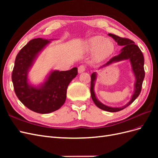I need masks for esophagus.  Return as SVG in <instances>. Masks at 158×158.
Masks as SVG:
<instances>
[{"mask_svg":"<svg viewBox=\"0 0 158 158\" xmlns=\"http://www.w3.org/2000/svg\"><path fill=\"white\" fill-rule=\"evenodd\" d=\"M78 70L79 74L84 73V72L85 70V65H80L78 69Z\"/></svg>","mask_w":158,"mask_h":158,"instance_id":"1","label":"esophagus"}]
</instances>
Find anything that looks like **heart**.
<instances>
[{
  "label": "heart",
  "mask_w": 158,
  "mask_h": 158,
  "mask_svg": "<svg viewBox=\"0 0 158 158\" xmlns=\"http://www.w3.org/2000/svg\"><path fill=\"white\" fill-rule=\"evenodd\" d=\"M102 37H95L91 39L88 47L89 51H94V56L97 60L106 58L111 53L113 49V44L109 39H104Z\"/></svg>",
  "instance_id": "heart-1"
}]
</instances>
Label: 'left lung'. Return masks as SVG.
Wrapping results in <instances>:
<instances>
[{
	"label": "left lung",
	"mask_w": 158,
	"mask_h": 158,
	"mask_svg": "<svg viewBox=\"0 0 158 158\" xmlns=\"http://www.w3.org/2000/svg\"><path fill=\"white\" fill-rule=\"evenodd\" d=\"M109 35L112 37L118 45L123 46V47L121 51L120 54L113 56L106 64L101 66V68L111 64L113 63H115V62L128 59L131 62L132 71L136 78V82L135 84V92H134V94L132 95L131 101L122 107H111L105 106L104 104L98 101L94 92V82L95 80H96V73H92V74L91 75L90 92L92 100L98 107L109 112H117L121 111V110L126 108L128 106H130L138 97V95H140L142 89L143 80H144L145 76V72L144 69V56H143L142 52L139 47L135 45V42L125 37H121L116 35L111 34V33H109Z\"/></svg>",
	"instance_id": "8db88e82"
}]
</instances>
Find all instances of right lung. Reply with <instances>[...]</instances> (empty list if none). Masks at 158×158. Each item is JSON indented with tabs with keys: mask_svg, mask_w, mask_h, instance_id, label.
I'll return each mask as SVG.
<instances>
[{
	"mask_svg": "<svg viewBox=\"0 0 158 158\" xmlns=\"http://www.w3.org/2000/svg\"><path fill=\"white\" fill-rule=\"evenodd\" d=\"M49 42L42 38L28 42L18 53L12 74L14 89L19 100L29 109L41 114L53 112L63 106L68 85L78 74L76 67L66 71L54 70L40 87L29 84L28 72L38 53Z\"/></svg>",
	"mask_w": 158,
	"mask_h": 158,
	"instance_id": "1",
	"label": "right lung"
}]
</instances>
